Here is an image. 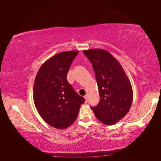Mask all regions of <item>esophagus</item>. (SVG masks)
Masks as SVG:
<instances>
[{
    "label": "esophagus",
    "mask_w": 161,
    "mask_h": 161,
    "mask_svg": "<svg viewBox=\"0 0 161 161\" xmlns=\"http://www.w3.org/2000/svg\"><path fill=\"white\" fill-rule=\"evenodd\" d=\"M84 98H85V100H86V102H87V100H88V95H84Z\"/></svg>",
    "instance_id": "esophagus-1"
}]
</instances>
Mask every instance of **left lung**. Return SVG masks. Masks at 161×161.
<instances>
[{"mask_svg":"<svg viewBox=\"0 0 161 161\" xmlns=\"http://www.w3.org/2000/svg\"><path fill=\"white\" fill-rule=\"evenodd\" d=\"M93 66L100 102L91 107L99 121L114 125L127 114L133 100L131 84L118 61L103 49L84 50Z\"/></svg>","mask_w":161,"mask_h":161,"instance_id":"left-lung-1","label":"left lung"}]
</instances>
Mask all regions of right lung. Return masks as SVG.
<instances>
[{
	"label": "right lung",
	"mask_w": 161,
	"mask_h": 161,
	"mask_svg": "<svg viewBox=\"0 0 161 161\" xmlns=\"http://www.w3.org/2000/svg\"><path fill=\"white\" fill-rule=\"evenodd\" d=\"M77 51L54 54L40 67L34 83L33 97L37 111L47 124L64 129L77 119L85 102L67 81V73Z\"/></svg>",
	"instance_id": "add662e5"
}]
</instances>
